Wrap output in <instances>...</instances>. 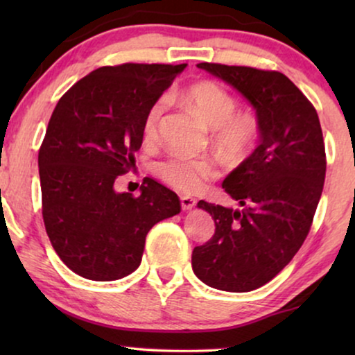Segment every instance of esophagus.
<instances>
[{
  "mask_svg": "<svg viewBox=\"0 0 355 355\" xmlns=\"http://www.w3.org/2000/svg\"><path fill=\"white\" fill-rule=\"evenodd\" d=\"M196 203H197L196 198L187 197V196L181 197V207H182V210H192V208L196 207Z\"/></svg>",
  "mask_w": 355,
  "mask_h": 355,
  "instance_id": "esophagus-1",
  "label": "esophagus"
}]
</instances>
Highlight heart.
<instances>
[{"label":"heart","instance_id":"obj_1","mask_svg":"<svg viewBox=\"0 0 355 355\" xmlns=\"http://www.w3.org/2000/svg\"><path fill=\"white\" fill-rule=\"evenodd\" d=\"M184 101L197 111L208 128L216 130V140L223 150L239 157L250 150L257 139V123L249 114H236V100L215 82H200L182 95ZM164 100L148 110L144 123V134L155 139L164 113ZM158 176L164 182L182 192H197L207 181L218 176V166L208 158L173 157L157 166Z\"/></svg>","mask_w":355,"mask_h":355}]
</instances>
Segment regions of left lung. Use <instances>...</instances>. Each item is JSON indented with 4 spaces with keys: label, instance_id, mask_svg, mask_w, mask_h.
I'll return each instance as SVG.
<instances>
[{
    "label": "left lung",
    "instance_id": "obj_1",
    "mask_svg": "<svg viewBox=\"0 0 355 355\" xmlns=\"http://www.w3.org/2000/svg\"><path fill=\"white\" fill-rule=\"evenodd\" d=\"M197 67L249 101L259 147L223 181L242 208L197 203L216 230L193 249L192 270L210 288L249 293L273 279L309 234L327 173L322 128L312 103L281 72L211 62Z\"/></svg>",
    "mask_w": 355,
    "mask_h": 355
}]
</instances>
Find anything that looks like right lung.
<instances>
[{
    "label": "right lung",
    "instance_id": "1",
    "mask_svg": "<svg viewBox=\"0 0 355 355\" xmlns=\"http://www.w3.org/2000/svg\"><path fill=\"white\" fill-rule=\"evenodd\" d=\"M186 66L98 67L53 111L38 153L43 221L53 249L82 278L132 273L148 231L181 211L176 193L153 179L139 197L118 192L114 181L134 164L148 110Z\"/></svg>",
    "mask_w": 355,
    "mask_h": 355
}]
</instances>
